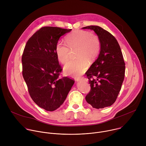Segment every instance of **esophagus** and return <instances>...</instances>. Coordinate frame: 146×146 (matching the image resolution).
Returning <instances> with one entry per match:
<instances>
[{
  "label": "esophagus",
  "instance_id": "1",
  "mask_svg": "<svg viewBox=\"0 0 146 146\" xmlns=\"http://www.w3.org/2000/svg\"><path fill=\"white\" fill-rule=\"evenodd\" d=\"M87 80L86 79V78H77V79H76V81H87Z\"/></svg>",
  "mask_w": 146,
  "mask_h": 146
}]
</instances>
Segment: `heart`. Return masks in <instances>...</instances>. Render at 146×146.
<instances>
[{
    "mask_svg": "<svg viewBox=\"0 0 146 146\" xmlns=\"http://www.w3.org/2000/svg\"><path fill=\"white\" fill-rule=\"evenodd\" d=\"M65 44L59 41L55 47L58 60L62 64H66L69 60L70 49L77 48L76 57L78 59L69 61L64 68L66 74L80 76L88 67V62L93 61L98 56L100 51V41L94 34L86 31H75L66 36Z\"/></svg>",
    "mask_w": 146,
    "mask_h": 146,
    "instance_id": "1",
    "label": "heart"
}]
</instances>
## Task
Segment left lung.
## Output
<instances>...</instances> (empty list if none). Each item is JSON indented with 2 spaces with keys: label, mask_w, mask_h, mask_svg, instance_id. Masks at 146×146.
I'll return each instance as SVG.
<instances>
[{
  "label": "left lung",
  "mask_w": 146,
  "mask_h": 146,
  "mask_svg": "<svg viewBox=\"0 0 146 146\" xmlns=\"http://www.w3.org/2000/svg\"><path fill=\"white\" fill-rule=\"evenodd\" d=\"M82 29L94 31L100 45L98 58L86 73L91 86L86 100L95 109L110 106L117 99L125 77V64L121 48L116 38L102 28L91 25Z\"/></svg>",
  "instance_id": "8db88e82"
}]
</instances>
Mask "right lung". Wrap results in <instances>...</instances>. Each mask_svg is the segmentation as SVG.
Listing matches in <instances>:
<instances>
[{"instance_id":"obj_1","label":"right lung","mask_w":146,"mask_h":146,"mask_svg":"<svg viewBox=\"0 0 146 146\" xmlns=\"http://www.w3.org/2000/svg\"><path fill=\"white\" fill-rule=\"evenodd\" d=\"M72 29L45 27L28 40L22 56L23 76L30 96L40 108L52 111L65 100L74 81L59 78L62 68L55 52L60 36Z\"/></svg>"}]
</instances>
